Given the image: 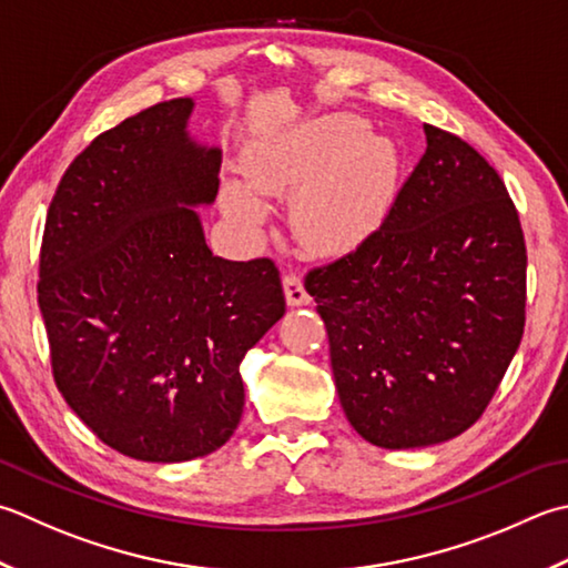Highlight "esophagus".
Segmentation results:
<instances>
[{"label":"esophagus","mask_w":568,"mask_h":568,"mask_svg":"<svg viewBox=\"0 0 568 568\" xmlns=\"http://www.w3.org/2000/svg\"><path fill=\"white\" fill-rule=\"evenodd\" d=\"M283 287H285V300H287V305H291V307L310 303V295L305 291V285L295 273H287L283 277Z\"/></svg>","instance_id":"obj_1"}]
</instances>
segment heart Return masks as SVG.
<instances>
[{
    "instance_id": "b5f03b06",
    "label": "heart",
    "mask_w": 568,
    "mask_h": 568,
    "mask_svg": "<svg viewBox=\"0 0 568 568\" xmlns=\"http://www.w3.org/2000/svg\"><path fill=\"white\" fill-rule=\"evenodd\" d=\"M392 158L382 142L366 138L359 118L329 115L310 122L271 160L251 166V186L283 194L306 186L295 199L293 224L310 246L332 248L357 239L379 214ZM241 182L224 186V206L246 226H261L265 206Z\"/></svg>"
}]
</instances>
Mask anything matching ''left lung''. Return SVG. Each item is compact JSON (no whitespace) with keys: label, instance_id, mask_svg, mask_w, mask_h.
<instances>
[{"label":"left lung","instance_id":"8db88e82","mask_svg":"<svg viewBox=\"0 0 568 568\" xmlns=\"http://www.w3.org/2000/svg\"><path fill=\"white\" fill-rule=\"evenodd\" d=\"M424 132L384 224L305 277L344 416L388 450L468 430L525 332L527 248L505 182L465 140Z\"/></svg>","mask_w":568,"mask_h":568}]
</instances>
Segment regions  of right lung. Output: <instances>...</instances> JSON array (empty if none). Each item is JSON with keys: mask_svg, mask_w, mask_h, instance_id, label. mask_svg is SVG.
Here are the masks:
<instances>
[{"mask_svg": "<svg viewBox=\"0 0 568 568\" xmlns=\"http://www.w3.org/2000/svg\"><path fill=\"white\" fill-rule=\"evenodd\" d=\"M174 98L98 135L51 199L39 307L53 379L113 450L184 463L219 450L243 414L241 362L285 315L271 258L211 253L196 206L221 150L189 135Z\"/></svg>", "mask_w": 568, "mask_h": 568, "instance_id": "right-lung-1", "label": "right lung"}]
</instances>
